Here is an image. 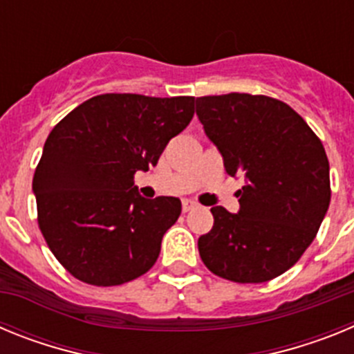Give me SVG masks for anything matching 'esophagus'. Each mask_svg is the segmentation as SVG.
Returning a JSON list of instances; mask_svg holds the SVG:
<instances>
[{
	"instance_id": "1",
	"label": "esophagus",
	"mask_w": 354,
	"mask_h": 354,
	"mask_svg": "<svg viewBox=\"0 0 354 354\" xmlns=\"http://www.w3.org/2000/svg\"><path fill=\"white\" fill-rule=\"evenodd\" d=\"M196 205H198V204H196L195 200H192V198H186V200H183V211H184V212L192 211V209H195Z\"/></svg>"
}]
</instances>
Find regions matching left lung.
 <instances>
[{"mask_svg": "<svg viewBox=\"0 0 354 354\" xmlns=\"http://www.w3.org/2000/svg\"><path fill=\"white\" fill-rule=\"evenodd\" d=\"M196 117L225 171L245 179L237 214L211 209L214 225L198 237L200 257L232 282L280 277L310 246L330 205L323 143L290 106L266 95L196 97Z\"/></svg>", "mask_w": 354, "mask_h": 354, "instance_id": "8db88e82", "label": "left lung"}]
</instances>
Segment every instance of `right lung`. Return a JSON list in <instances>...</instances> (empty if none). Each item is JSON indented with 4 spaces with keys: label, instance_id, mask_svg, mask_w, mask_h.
Returning <instances> with one entry per match:
<instances>
[{
    "label": "right lung",
    "instance_id": "add662e5",
    "mask_svg": "<svg viewBox=\"0 0 354 354\" xmlns=\"http://www.w3.org/2000/svg\"><path fill=\"white\" fill-rule=\"evenodd\" d=\"M193 113L195 97L102 93L49 133L33 193L40 232L72 277L120 286L156 264L183 205L175 196L143 198L133 179L158 165Z\"/></svg>",
    "mask_w": 354,
    "mask_h": 354
}]
</instances>
